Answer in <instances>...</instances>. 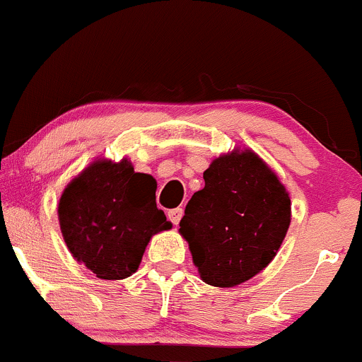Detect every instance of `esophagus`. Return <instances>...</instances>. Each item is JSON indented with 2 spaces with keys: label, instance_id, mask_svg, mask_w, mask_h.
<instances>
[{
  "label": "esophagus",
  "instance_id": "obj_1",
  "mask_svg": "<svg viewBox=\"0 0 362 362\" xmlns=\"http://www.w3.org/2000/svg\"><path fill=\"white\" fill-rule=\"evenodd\" d=\"M182 215H184V211H182V208H173V210L168 211L170 222L173 223V226H178V222H180Z\"/></svg>",
  "mask_w": 362,
  "mask_h": 362
}]
</instances>
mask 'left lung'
I'll use <instances>...</instances> for the list:
<instances>
[{
    "label": "left lung",
    "mask_w": 362,
    "mask_h": 362,
    "mask_svg": "<svg viewBox=\"0 0 362 362\" xmlns=\"http://www.w3.org/2000/svg\"><path fill=\"white\" fill-rule=\"evenodd\" d=\"M180 220L201 279L232 288L276 257L291 220V201L279 178L255 152L220 156L203 173Z\"/></svg>",
    "instance_id": "8db88e82"
}]
</instances>
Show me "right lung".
<instances>
[{
  "instance_id": "right-lung-1",
  "label": "right lung",
  "mask_w": 362,
  "mask_h": 362,
  "mask_svg": "<svg viewBox=\"0 0 362 362\" xmlns=\"http://www.w3.org/2000/svg\"><path fill=\"white\" fill-rule=\"evenodd\" d=\"M72 257L100 279H124L139 269L147 243L171 229L156 206V180L132 163L97 161L76 177L59 203Z\"/></svg>"
}]
</instances>
